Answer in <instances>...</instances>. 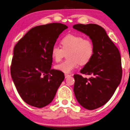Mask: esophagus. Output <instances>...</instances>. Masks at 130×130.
Returning <instances> with one entry per match:
<instances>
[{
    "label": "esophagus",
    "instance_id": "34e87169",
    "mask_svg": "<svg viewBox=\"0 0 130 130\" xmlns=\"http://www.w3.org/2000/svg\"><path fill=\"white\" fill-rule=\"evenodd\" d=\"M70 76H71V75H70V74H65V78H68V77H70Z\"/></svg>",
    "mask_w": 130,
    "mask_h": 130
}]
</instances>
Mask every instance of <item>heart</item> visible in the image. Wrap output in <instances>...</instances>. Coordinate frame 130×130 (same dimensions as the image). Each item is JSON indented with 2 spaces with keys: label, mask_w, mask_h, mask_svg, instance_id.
Masks as SVG:
<instances>
[{
  "label": "heart",
  "mask_w": 130,
  "mask_h": 130,
  "mask_svg": "<svg viewBox=\"0 0 130 130\" xmlns=\"http://www.w3.org/2000/svg\"><path fill=\"white\" fill-rule=\"evenodd\" d=\"M62 48L53 46L51 49V56L57 62L61 60L65 53L68 52V59L55 65V68L65 73H70L79 65H86L93 58L94 47L90 39L83 36L68 34L60 41Z\"/></svg>",
  "instance_id": "obj_1"
}]
</instances>
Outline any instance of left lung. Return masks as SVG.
Returning <instances> with one entry per match:
<instances>
[{
    "mask_svg": "<svg viewBox=\"0 0 130 130\" xmlns=\"http://www.w3.org/2000/svg\"><path fill=\"white\" fill-rule=\"evenodd\" d=\"M73 28L89 36L94 44L93 58L80 71L91 77L74 75L77 101L84 108L93 110L108 102L120 84L122 72L120 53L101 26L78 24Z\"/></svg>",
    "mask_w": 130,
    "mask_h": 130,
    "instance_id": "8db88e82",
    "label": "left lung"
}]
</instances>
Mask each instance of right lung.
I'll use <instances>...</instances> for the list:
<instances>
[{
    "label": "right lung",
    "mask_w": 130,
    "mask_h": 130,
    "mask_svg": "<svg viewBox=\"0 0 130 130\" xmlns=\"http://www.w3.org/2000/svg\"><path fill=\"white\" fill-rule=\"evenodd\" d=\"M68 27L55 22L32 28L15 46L11 74L22 99L31 106L43 108L56 94L65 77L51 69V49Z\"/></svg>",
    "instance_id": "add662e5"
}]
</instances>
